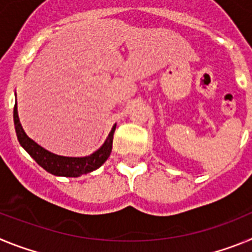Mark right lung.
Masks as SVG:
<instances>
[{"label":"right lung","mask_w":252,"mask_h":252,"mask_svg":"<svg viewBox=\"0 0 252 252\" xmlns=\"http://www.w3.org/2000/svg\"><path fill=\"white\" fill-rule=\"evenodd\" d=\"M13 124H15V130H16L17 140H19L20 145L28 151L35 161L39 164L43 169H45L48 173L57 177H69V178H77L83 174H88L91 171L98 169L99 166L108 159L111 150H112V141H113V133L116 130V125H113L112 130L108 133L106 141L103 145L95 150L94 153L88 155V157L81 158H73V157H62L57 155L54 153H50L43 146L34 141L32 139L26 135L21 126V122L19 119V113H17V103H15L13 107Z\"/></svg>","instance_id":"add662e5"}]
</instances>
